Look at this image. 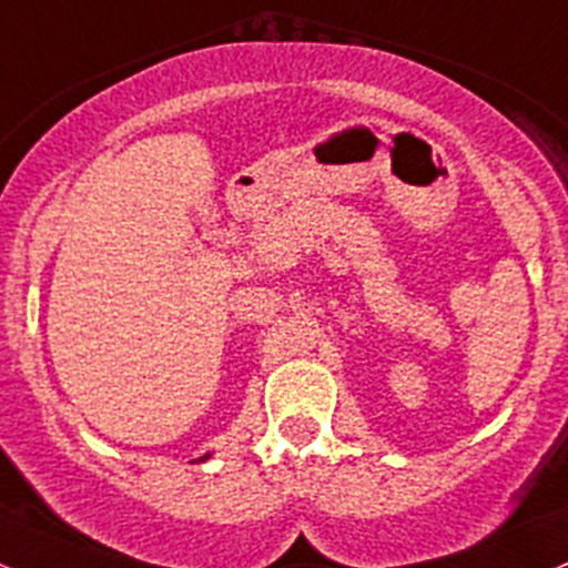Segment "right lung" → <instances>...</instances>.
<instances>
[{"label":"right lung","mask_w":568,"mask_h":568,"mask_svg":"<svg viewBox=\"0 0 568 568\" xmlns=\"http://www.w3.org/2000/svg\"><path fill=\"white\" fill-rule=\"evenodd\" d=\"M204 459H210V454H204V457H199V462H204Z\"/></svg>","instance_id":"obj_1"}]
</instances>
